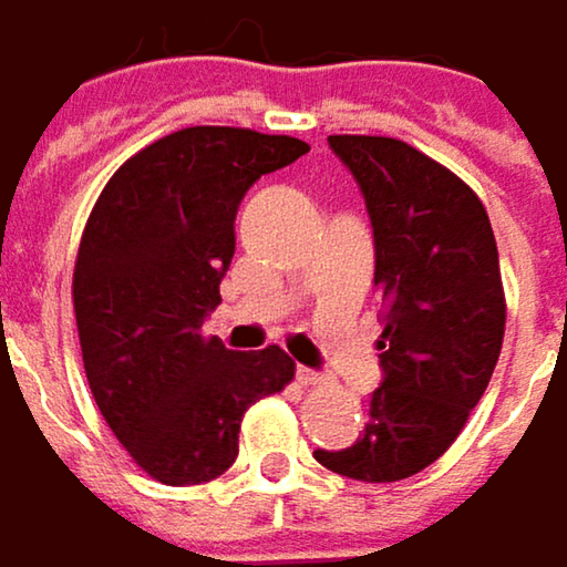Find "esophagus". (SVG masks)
<instances>
[{
	"instance_id": "34e87169",
	"label": "esophagus",
	"mask_w": 567,
	"mask_h": 567,
	"mask_svg": "<svg viewBox=\"0 0 567 567\" xmlns=\"http://www.w3.org/2000/svg\"><path fill=\"white\" fill-rule=\"evenodd\" d=\"M295 377H298V383H301V386H324V383H328V377H324V373H315V370H308V367H298V373H295Z\"/></svg>"
}]
</instances>
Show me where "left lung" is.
<instances>
[{"label":"left lung","mask_w":567,"mask_h":567,"mask_svg":"<svg viewBox=\"0 0 567 567\" xmlns=\"http://www.w3.org/2000/svg\"><path fill=\"white\" fill-rule=\"evenodd\" d=\"M373 224L383 298V383L363 435L315 457L350 481H405L454 444L499 360L506 298L481 197L419 148L386 135H331Z\"/></svg>","instance_id":"left-lung-1"}]
</instances>
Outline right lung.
Wrapping results in <instances>:
<instances>
[{"label": "right lung", "mask_w": 567, "mask_h": 567, "mask_svg": "<svg viewBox=\"0 0 567 567\" xmlns=\"http://www.w3.org/2000/svg\"><path fill=\"white\" fill-rule=\"evenodd\" d=\"M305 152L291 135L178 130L132 155L90 210L74 266L83 370L152 481L220 477L239 454L246 409L295 377L282 347L236 353L200 324L220 305L243 194Z\"/></svg>", "instance_id": "add662e5"}]
</instances>
